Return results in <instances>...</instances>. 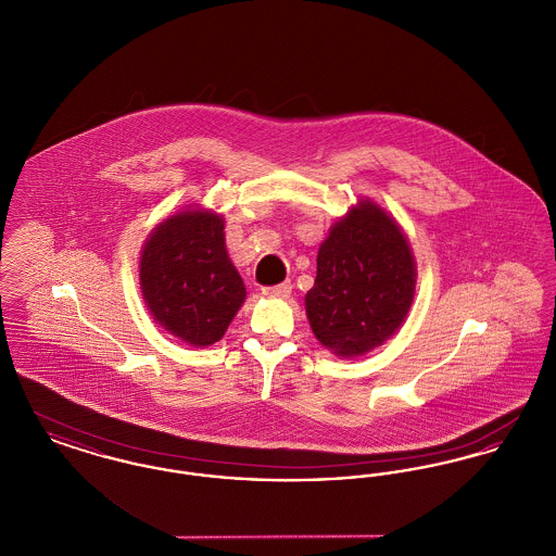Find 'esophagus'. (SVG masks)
<instances>
[{
	"label": "esophagus",
	"mask_w": 556,
	"mask_h": 556,
	"mask_svg": "<svg viewBox=\"0 0 556 556\" xmlns=\"http://www.w3.org/2000/svg\"><path fill=\"white\" fill-rule=\"evenodd\" d=\"M266 298H277V300H286V298H290L291 293V283H281V286H273V288H265L263 290Z\"/></svg>",
	"instance_id": "esophagus-1"
}]
</instances>
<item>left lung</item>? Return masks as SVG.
<instances>
[{"instance_id": "8db88e82", "label": "left lung", "mask_w": 556, "mask_h": 556, "mask_svg": "<svg viewBox=\"0 0 556 556\" xmlns=\"http://www.w3.org/2000/svg\"><path fill=\"white\" fill-rule=\"evenodd\" d=\"M417 290V263L396 218L370 198L333 223L317 254L304 306L320 345L342 358L386 344Z\"/></svg>"}]
</instances>
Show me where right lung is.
<instances>
[{
    "label": "right lung",
    "mask_w": 556,
    "mask_h": 556,
    "mask_svg": "<svg viewBox=\"0 0 556 556\" xmlns=\"http://www.w3.org/2000/svg\"><path fill=\"white\" fill-rule=\"evenodd\" d=\"M139 286L166 333L193 348L216 344L245 302L223 214L187 206L166 216L141 248Z\"/></svg>",
    "instance_id": "obj_1"
}]
</instances>
